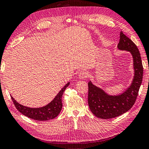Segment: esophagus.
Wrapping results in <instances>:
<instances>
[{
  "label": "esophagus",
  "mask_w": 149,
  "mask_h": 149,
  "mask_svg": "<svg viewBox=\"0 0 149 149\" xmlns=\"http://www.w3.org/2000/svg\"><path fill=\"white\" fill-rule=\"evenodd\" d=\"M87 75H88L87 73L84 71L79 73V79H85L87 77Z\"/></svg>",
  "instance_id": "obj_1"
}]
</instances>
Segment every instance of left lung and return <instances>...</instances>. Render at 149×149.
Masks as SVG:
<instances>
[{
    "label": "left lung",
    "instance_id": "1",
    "mask_svg": "<svg viewBox=\"0 0 149 149\" xmlns=\"http://www.w3.org/2000/svg\"><path fill=\"white\" fill-rule=\"evenodd\" d=\"M118 48L129 52L132 55L134 75L129 87L121 94L116 95L108 94L90 81L88 84V106L94 116L101 119L113 118L129 111L135 103L142 83L143 68L140 53L132 40L122 31L120 32Z\"/></svg>",
    "mask_w": 149,
    "mask_h": 149
}]
</instances>
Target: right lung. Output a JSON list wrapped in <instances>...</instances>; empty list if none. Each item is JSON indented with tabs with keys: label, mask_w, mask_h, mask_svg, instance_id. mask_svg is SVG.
Instances as JSON below:
<instances>
[{
	"label": "right lung",
	"mask_w": 149,
	"mask_h": 149,
	"mask_svg": "<svg viewBox=\"0 0 149 149\" xmlns=\"http://www.w3.org/2000/svg\"><path fill=\"white\" fill-rule=\"evenodd\" d=\"M70 82L61 89L55 98L46 105L39 108H30L19 104L11 95V99L19 111L28 118L37 121H48L53 119L59 114L62 109V96L65 89L69 86Z\"/></svg>",
	"instance_id": "obj_1"
}]
</instances>
